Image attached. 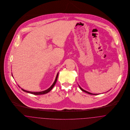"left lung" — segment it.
<instances>
[{"mask_svg": "<svg viewBox=\"0 0 130 130\" xmlns=\"http://www.w3.org/2000/svg\"><path fill=\"white\" fill-rule=\"evenodd\" d=\"M79 88L81 90H82V91H83V92H85V93H89V94H93V95H97L98 94H93V93H89V92H87L86 91H85V90H83V89H82L79 86Z\"/></svg>", "mask_w": 130, "mask_h": 130, "instance_id": "left-lung-1", "label": "left lung"}]
</instances>
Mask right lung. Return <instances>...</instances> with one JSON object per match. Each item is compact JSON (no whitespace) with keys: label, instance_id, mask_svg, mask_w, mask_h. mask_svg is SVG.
Instances as JSON below:
<instances>
[{"label":"right lung","instance_id":"1","mask_svg":"<svg viewBox=\"0 0 130 130\" xmlns=\"http://www.w3.org/2000/svg\"><path fill=\"white\" fill-rule=\"evenodd\" d=\"M58 73H57V74L56 75V79L54 81V83L52 84V85L50 87L49 89H48L47 90H45V91H42V92H30V91H26L25 90L23 89H21V90L22 91H23L24 92H25L26 93H31V94H35V95H40V94H45V93H47L49 92L50 91L53 89V88L54 87V86L56 84V81L57 79V77H58Z\"/></svg>","mask_w":130,"mask_h":130}]
</instances>
